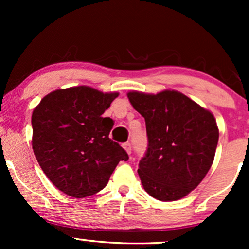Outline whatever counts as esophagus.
I'll use <instances>...</instances> for the list:
<instances>
[{
	"instance_id": "obj_1",
	"label": "esophagus",
	"mask_w": 249,
	"mask_h": 249,
	"mask_svg": "<svg viewBox=\"0 0 249 249\" xmlns=\"http://www.w3.org/2000/svg\"><path fill=\"white\" fill-rule=\"evenodd\" d=\"M123 147H124V150L126 151L127 152V154H131V150H132V148H131V144L130 142H124V144H123Z\"/></svg>"
}]
</instances>
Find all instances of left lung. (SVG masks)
Here are the masks:
<instances>
[{"label":"left lung","mask_w":249,"mask_h":249,"mask_svg":"<svg viewBox=\"0 0 249 249\" xmlns=\"http://www.w3.org/2000/svg\"><path fill=\"white\" fill-rule=\"evenodd\" d=\"M127 97L146 124L147 150L138 168L142 187L161 201L184 198L212 166L219 141L215 118L174 90L132 91Z\"/></svg>","instance_id":"left-lung-1"}]
</instances>
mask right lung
<instances>
[{"label":"right lung","mask_w":249,"mask_h":249,"mask_svg":"<svg viewBox=\"0 0 249 249\" xmlns=\"http://www.w3.org/2000/svg\"><path fill=\"white\" fill-rule=\"evenodd\" d=\"M117 92L90 87L50 92L31 117L33 150L39 166L55 186L73 198L93 196L107 186L126 151L108 138L113 121L102 117Z\"/></svg>","instance_id":"add662e5"}]
</instances>
